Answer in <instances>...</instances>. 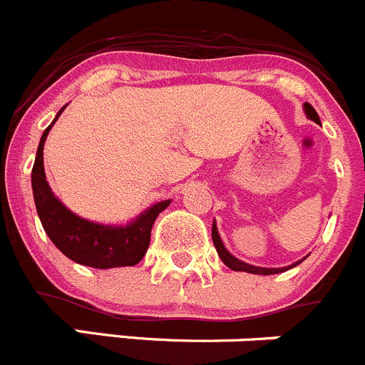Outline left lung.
Listing matches in <instances>:
<instances>
[{
    "label": "left lung",
    "instance_id": "left-lung-1",
    "mask_svg": "<svg viewBox=\"0 0 365 365\" xmlns=\"http://www.w3.org/2000/svg\"><path fill=\"white\" fill-rule=\"evenodd\" d=\"M304 113H307V116L310 118V120L317 121L319 123V114L315 113V109L310 106V103H304ZM211 238H213L215 249H217V252H218V256L222 258V262H224L225 265L232 270H244V272L265 274V276H269V274H279V272H283V270L289 269V267H284V269H263V267L249 265V263H244V262H240V259H237L232 255H229L227 249L224 247L220 237H218V231H217V227H215V224H213V229H211ZM297 263H301V262H297ZM297 263H294V265H290V267H296Z\"/></svg>",
    "mask_w": 365,
    "mask_h": 365
}]
</instances>
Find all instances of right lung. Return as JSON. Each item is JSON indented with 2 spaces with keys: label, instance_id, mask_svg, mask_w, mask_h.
Here are the masks:
<instances>
[{
  "label": "right lung",
  "instance_id": "obj_1",
  "mask_svg": "<svg viewBox=\"0 0 365 365\" xmlns=\"http://www.w3.org/2000/svg\"><path fill=\"white\" fill-rule=\"evenodd\" d=\"M64 109L66 107H62L58 110L57 118ZM51 125L43 133L32 168V188L37 215L50 240L62 255L81 265L113 269V267H133L140 263L150 245L152 225L158 215L168 207L170 200H163L152 206L127 227H107L76 217L75 213L66 210L64 204L51 193L44 175L43 148Z\"/></svg>",
  "mask_w": 365,
  "mask_h": 365
}]
</instances>
